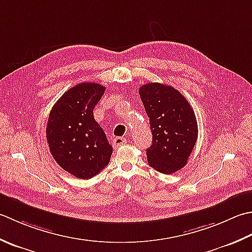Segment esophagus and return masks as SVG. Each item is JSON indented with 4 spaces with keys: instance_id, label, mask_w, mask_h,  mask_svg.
<instances>
[{
    "instance_id": "34e87169",
    "label": "esophagus",
    "mask_w": 252,
    "mask_h": 252,
    "mask_svg": "<svg viewBox=\"0 0 252 252\" xmlns=\"http://www.w3.org/2000/svg\"><path fill=\"white\" fill-rule=\"evenodd\" d=\"M125 143H126L125 138L116 137V138H114V140H113V147H114V149H117L119 147L125 145Z\"/></svg>"
}]
</instances>
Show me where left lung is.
<instances>
[{
  "label": "left lung",
  "mask_w": 252,
  "mask_h": 252,
  "mask_svg": "<svg viewBox=\"0 0 252 252\" xmlns=\"http://www.w3.org/2000/svg\"><path fill=\"white\" fill-rule=\"evenodd\" d=\"M139 94L152 132V145L147 149L149 165L163 174L175 173L187 164L198 138L193 109L167 85L146 84Z\"/></svg>",
  "instance_id": "obj_1"
}]
</instances>
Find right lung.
Listing matches in <instances>:
<instances>
[{
    "instance_id": "obj_1",
    "label": "right lung",
    "mask_w": 252,
    "mask_h": 252,
    "mask_svg": "<svg viewBox=\"0 0 252 252\" xmlns=\"http://www.w3.org/2000/svg\"><path fill=\"white\" fill-rule=\"evenodd\" d=\"M105 87L81 83L56 101L47 124L50 152L59 165L71 175L89 179L110 162L113 152L105 132L94 116Z\"/></svg>"
}]
</instances>
